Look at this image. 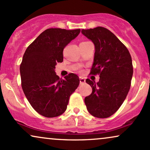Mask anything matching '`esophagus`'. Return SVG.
<instances>
[{
  "mask_svg": "<svg viewBox=\"0 0 150 150\" xmlns=\"http://www.w3.org/2000/svg\"><path fill=\"white\" fill-rule=\"evenodd\" d=\"M79 79H80V83L81 84L83 83H85V81H86L85 79H84L83 77H82V76H80V78H79Z\"/></svg>",
  "mask_w": 150,
  "mask_h": 150,
  "instance_id": "34e87169",
  "label": "esophagus"
}]
</instances>
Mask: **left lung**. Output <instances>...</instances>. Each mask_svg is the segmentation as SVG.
I'll use <instances>...</instances> for the list:
<instances>
[{"instance_id":"obj_1","label":"left lung","mask_w":150,"mask_h":150,"mask_svg":"<svg viewBox=\"0 0 150 150\" xmlns=\"http://www.w3.org/2000/svg\"><path fill=\"white\" fill-rule=\"evenodd\" d=\"M96 47L90 74L100 76L97 83L87 79L92 93L85 98L88 112L93 117H110L121 106L131 88L133 68L131 54L124 43L106 28L81 29Z\"/></svg>"}]
</instances>
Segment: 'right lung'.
Instances as JSON below:
<instances>
[{"mask_svg": "<svg viewBox=\"0 0 150 150\" xmlns=\"http://www.w3.org/2000/svg\"><path fill=\"white\" fill-rule=\"evenodd\" d=\"M81 29L50 28L42 32L30 45L20 64L22 88L31 107L45 117H56L67 110L70 96L78 88L80 79L69 74L64 79L54 72L63 61V50Z\"/></svg>", "mask_w": 150, "mask_h": 150, "instance_id": "right-lung-1", "label": "right lung"}]
</instances>
